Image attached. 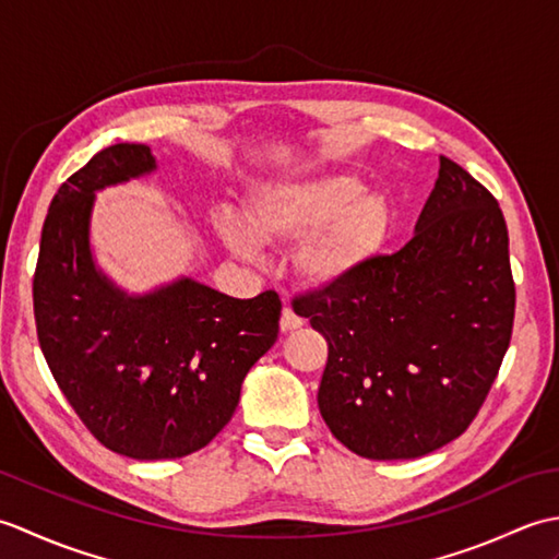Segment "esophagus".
Returning a JSON list of instances; mask_svg holds the SVG:
<instances>
[{"label": "esophagus", "mask_w": 559, "mask_h": 559, "mask_svg": "<svg viewBox=\"0 0 559 559\" xmlns=\"http://www.w3.org/2000/svg\"><path fill=\"white\" fill-rule=\"evenodd\" d=\"M305 322H302V317H298L293 312V307H283V312H281V331H293V329H300Z\"/></svg>", "instance_id": "1"}]
</instances>
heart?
<instances>
[{
	"label": "heart",
	"instance_id": "heart-1",
	"mask_svg": "<svg viewBox=\"0 0 559 559\" xmlns=\"http://www.w3.org/2000/svg\"><path fill=\"white\" fill-rule=\"evenodd\" d=\"M350 175H326L302 182H269L249 194V230L225 218L221 240L235 254L254 257L259 242H300L298 266L312 283H338L353 276L382 247L391 211L377 192H360Z\"/></svg>",
	"mask_w": 559,
	"mask_h": 559
}]
</instances>
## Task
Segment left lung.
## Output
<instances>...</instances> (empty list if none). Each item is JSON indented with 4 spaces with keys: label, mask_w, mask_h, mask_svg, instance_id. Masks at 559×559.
Returning <instances> with one entry per match:
<instances>
[{
    "label": "left lung",
    "mask_w": 559,
    "mask_h": 559,
    "mask_svg": "<svg viewBox=\"0 0 559 559\" xmlns=\"http://www.w3.org/2000/svg\"><path fill=\"white\" fill-rule=\"evenodd\" d=\"M516 290L497 199L439 156L399 252L293 298L329 343L319 413L343 447L415 459L476 420L512 341Z\"/></svg>",
    "instance_id": "8db88e82"
}]
</instances>
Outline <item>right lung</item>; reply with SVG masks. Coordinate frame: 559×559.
I'll use <instances>...</instances> for the list:
<instances>
[{
    "mask_svg": "<svg viewBox=\"0 0 559 559\" xmlns=\"http://www.w3.org/2000/svg\"><path fill=\"white\" fill-rule=\"evenodd\" d=\"M153 168L148 146L115 144L62 182L33 276L35 329L57 386L103 447L139 461L204 449L230 423L281 319L276 290L237 300L185 278L127 298L100 276L88 247L93 192Z\"/></svg>",
    "mask_w": 559,
    "mask_h": 559,
    "instance_id": "right-lung-1",
    "label": "right lung"
}]
</instances>
